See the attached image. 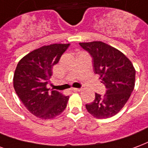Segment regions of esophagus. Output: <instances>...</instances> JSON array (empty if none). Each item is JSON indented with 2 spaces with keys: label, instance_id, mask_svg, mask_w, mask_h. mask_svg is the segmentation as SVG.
<instances>
[{
  "label": "esophagus",
  "instance_id": "34e87169",
  "mask_svg": "<svg viewBox=\"0 0 148 148\" xmlns=\"http://www.w3.org/2000/svg\"><path fill=\"white\" fill-rule=\"evenodd\" d=\"M72 90H73V91L77 92V91H80V90H82V89L81 88H72Z\"/></svg>",
  "mask_w": 148,
  "mask_h": 148
}]
</instances>
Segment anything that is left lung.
I'll return each instance as SVG.
<instances>
[{"mask_svg": "<svg viewBox=\"0 0 148 148\" xmlns=\"http://www.w3.org/2000/svg\"><path fill=\"white\" fill-rule=\"evenodd\" d=\"M79 45L92 57L94 72L106 88L104 95L95 94L94 102L86 105L87 110L99 119L113 117L124 107L134 89V66L122 52L105 42L95 41Z\"/></svg>", "mask_w": 148, "mask_h": 148, "instance_id": "obj_1", "label": "left lung"}]
</instances>
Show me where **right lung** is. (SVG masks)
<instances>
[{"mask_svg": "<svg viewBox=\"0 0 148 148\" xmlns=\"http://www.w3.org/2000/svg\"><path fill=\"white\" fill-rule=\"evenodd\" d=\"M69 46V43L43 46L30 52L17 64L14 89L29 112L41 119H53L66 108L69 96L58 90L49 91L46 84L53 65Z\"/></svg>", "mask_w": 148, "mask_h": 148, "instance_id": "1", "label": "right lung"}]
</instances>
